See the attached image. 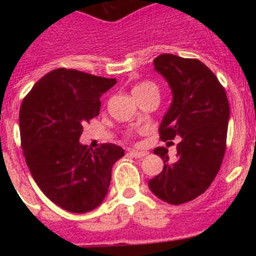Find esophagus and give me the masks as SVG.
<instances>
[{
  "mask_svg": "<svg viewBox=\"0 0 256 256\" xmlns=\"http://www.w3.org/2000/svg\"><path fill=\"white\" fill-rule=\"evenodd\" d=\"M128 154H130L132 157H136V158H141V157L146 156L147 152L146 151H136V150H131Z\"/></svg>",
  "mask_w": 256,
  "mask_h": 256,
  "instance_id": "obj_1",
  "label": "esophagus"
}]
</instances>
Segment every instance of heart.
<instances>
[{"label":"heart","mask_w":256,"mask_h":256,"mask_svg":"<svg viewBox=\"0 0 256 256\" xmlns=\"http://www.w3.org/2000/svg\"><path fill=\"white\" fill-rule=\"evenodd\" d=\"M158 92V88H157V85L154 84V82H140V84H138L132 89L134 96H138V95H144V94H147V92Z\"/></svg>","instance_id":"obj_1"}]
</instances>
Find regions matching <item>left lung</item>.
Segmentation results:
<instances>
[{
    "label": "left lung",
    "mask_w": 256,
    "mask_h": 256,
    "mask_svg": "<svg viewBox=\"0 0 256 256\" xmlns=\"http://www.w3.org/2000/svg\"><path fill=\"white\" fill-rule=\"evenodd\" d=\"M154 66L172 92V102L158 128L161 140L180 138L174 164L168 161L167 148L154 150L164 164L161 174L148 180V187L160 200L182 204L204 193L220 168L228 131V99L213 72L198 59L161 54Z\"/></svg>",
    "instance_id": "obj_1"
}]
</instances>
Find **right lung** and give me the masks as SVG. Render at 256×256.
Here are the masks:
<instances>
[{"mask_svg": "<svg viewBox=\"0 0 256 256\" xmlns=\"http://www.w3.org/2000/svg\"><path fill=\"white\" fill-rule=\"evenodd\" d=\"M116 84L76 69L59 68L38 80L20 110V144L30 174L43 193L73 213H86L105 200L112 168L124 150L79 142L82 125L99 115L100 98Z\"/></svg>", "mask_w": 256, "mask_h": 256, "instance_id": "1", "label": "right lung"}]
</instances>
